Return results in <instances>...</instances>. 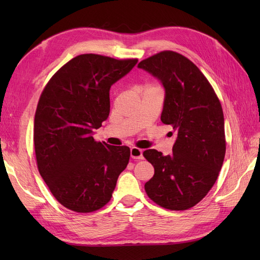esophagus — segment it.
<instances>
[{
	"mask_svg": "<svg viewBox=\"0 0 260 260\" xmlns=\"http://www.w3.org/2000/svg\"><path fill=\"white\" fill-rule=\"evenodd\" d=\"M130 156L133 159H143V151L138 147H131Z\"/></svg>",
	"mask_w": 260,
	"mask_h": 260,
	"instance_id": "obj_1",
	"label": "esophagus"
}]
</instances>
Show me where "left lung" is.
I'll use <instances>...</instances> for the list:
<instances>
[{
    "label": "left lung",
    "mask_w": 260,
    "mask_h": 260,
    "mask_svg": "<svg viewBox=\"0 0 260 260\" xmlns=\"http://www.w3.org/2000/svg\"><path fill=\"white\" fill-rule=\"evenodd\" d=\"M138 67L160 81L165 90L160 119L176 133L171 155L144 151L155 170L144 185L145 192L164 208L188 209L205 198L222 167L225 139L221 104L206 77L179 53L160 52L140 61Z\"/></svg>",
    "instance_id": "1"
}]
</instances>
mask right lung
<instances>
[{
  "instance_id": "1",
  "label": "right lung",
  "mask_w": 260,
  "mask_h": 260,
  "mask_svg": "<svg viewBox=\"0 0 260 260\" xmlns=\"http://www.w3.org/2000/svg\"><path fill=\"white\" fill-rule=\"evenodd\" d=\"M138 59L82 54L69 60L44 88L35 116L38 169L62 206L98 210L111 201L130 158L128 146L95 142L111 109L109 90Z\"/></svg>"
}]
</instances>
